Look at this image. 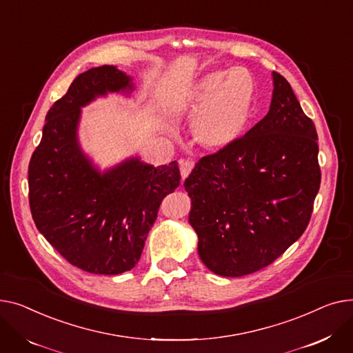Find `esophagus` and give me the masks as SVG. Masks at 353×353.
<instances>
[{
    "label": "esophagus",
    "mask_w": 353,
    "mask_h": 353,
    "mask_svg": "<svg viewBox=\"0 0 353 353\" xmlns=\"http://www.w3.org/2000/svg\"><path fill=\"white\" fill-rule=\"evenodd\" d=\"M194 168V161L192 159H181L179 161V170H181V178L182 181H185L188 178V175L191 174Z\"/></svg>",
    "instance_id": "34e87169"
}]
</instances>
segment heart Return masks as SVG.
I'll use <instances>...</instances> for the list:
<instances>
[{"label":"heart","instance_id":"1","mask_svg":"<svg viewBox=\"0 0 353 353\" xmlns=\"http://www.w3.org/2000/svg\"><path fill=\"white\" fill-rule=\"evenodd\" d=\"M255 92L254 77L245 68L205 75L192 92L191 131L195 139L208 150L236 142L250 123Z\"/></svg>","mask_w":353,"mask_h":353}]
</instances>
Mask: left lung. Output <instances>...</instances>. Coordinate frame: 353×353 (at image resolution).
<instances>
[{
  "mask_svg": "<svg viewBox=\"0 0 353 353\" xmlns=\"http://www.w3.org/2000/svg\"><path fill=\"white\" fill-rule=\"evenodd\" d=\"M272 78L265 118L201 158L183 182L199 258L221 276L250 275L279 258L305 232L319 191L316 128L289 82Z\"/></svg>",
  "mask_w": 353,
  "mask_h": 353,
  "instance_id": "obj_1",
  "label": "left lung"
}]
</instances>
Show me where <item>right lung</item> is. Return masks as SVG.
<instances>
[{"label": "right lung", "instance_id": "obj_1", "mask_svg": "<svg viewBox=\"0 0 353 353\" xmlns=\"http://www.w3.org/2000/svg\"><path fill=\"white\" fill-rule=\"evenodd\" d=\"M132 91V78L114 65L79 74L50 108L30 161V208L38 231L71 265L90 274L131 271L162 199L181 181L175 161L155 168L131 157L101 172L82 151L81 108L98 97Z\"/></svg>", "mask_w": 353, "mask_h": 353}]
</instances>
